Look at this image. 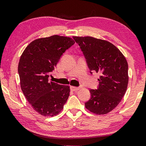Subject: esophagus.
Returning a JSON list of instances; mask_svg holds the SVG:
<instances>
[{
  "mask_svg": "<svg viewBox=\"0 0 146 146\" xmlns=\"http://www.w3.org/2000/svg\"><path fill=\"white\" fill-rule=\"evenodd\" d=\"M80 87H76V86H70V89L72 91H78L80 89Z\"/></svg>",
  "mask_w": 146,
  "mask_h": 146,
  "instance_id": "esophagus-1",
  "label": "esophagus"
}]
</instances>
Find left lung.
I'll return each mask as SVG.
<instances>
[{
  "instance_id": "obj_1",
  "label": "left lung",
  "mask_w": 146,
  "mask_h": 146,
  "mask_svg": "<svg viewBox=\"0 0 146 146\" xmlns=\"http://www.w3.org/2000/svg\"><path fill=\"white\" fill-rule=\"evenodd\" d=\"M80 47L91 71L100 74L97 90H90L91 98L86 108L98 115L113 110L124 96L128 84V64L117 48L104 40L73 36ZM92 73V72H91Z\"/></svg>"
}]
</instances>
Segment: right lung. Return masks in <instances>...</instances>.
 <instances>
[{"mask_svg":"<svg viewBox=\"0 0 146 146\" xmlns=\"http://www.w3.org/2000/svg\"><path fill=\"white\" fill-rule=\"evenodd\" d=\"M74 43L70 37L53 35L35 40L22 54L18 66L21 90L39 114L56 115L67 102L70 87L48 82V77L61 56Z\"/></svg>","mask_w":146,"mask_h":146,"instance_id":"obj_1","label":"right lung"}]
</instances>
